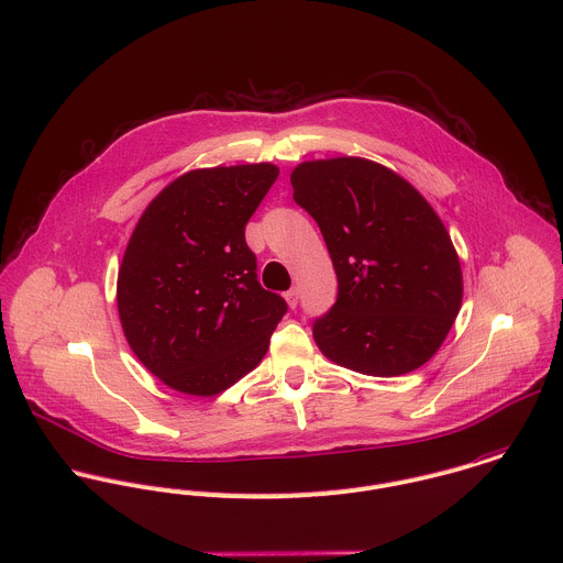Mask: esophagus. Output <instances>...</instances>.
Listing matches in <instances>:
<instances>
[{"mask_svg": "<svg viewBox=\"0 0 563 563\" xmlns=\"http://www.w3.org/2000/svg\"><path fill=\"white\" fill-rule=\"evenodd\" d=\"M286 301H288L290 308H297V303H299V290H297V288H290V290L286 292Z\"/></svg>", "mask_w": 563, "mask_h": 563, "instance_id": "1", "label": "esophagus"}]
</instances>
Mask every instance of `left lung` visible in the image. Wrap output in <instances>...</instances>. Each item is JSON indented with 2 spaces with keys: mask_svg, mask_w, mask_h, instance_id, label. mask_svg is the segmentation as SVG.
Returning <instances> with one entry per match:
<instances>
[{
  "mask_svg": "<svg viewBox=\"0 0 563 563\" xmlns=\"http://www.w3.org/2000/svg\"><path fill=\"white\" fill-rule=\"evenodd\" d=\"M290 185L339 279L336 303L312 328L323 356L367 376L424 365L462 306L460 257L433 207L389 167L356 156L306 161Z\"/></svg>",
  "mask_w": 563,
  "mask_h": 563,
  "instance_id": "1",
  "label": "left lung"
}]
</instances>
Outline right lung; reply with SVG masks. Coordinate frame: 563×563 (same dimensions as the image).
Here are the masks:
<instances>
[{
	"label": "right lung",
	"instance_id": "right-lung-1",
	"mask_svg": "<svg viewBox=\"0 0 563 563\" xmlns=\"http://www.w3.org/2000/svg\"><path fill=\"white\" fill-rule=\"evenodd\" d=\"M279 176L273 163L194 169L143 211L117 306L136 358L165 385L216 396L264 358L286 301L257 282L244 227Z\"/></svg>",
	"mask_w": 563,
	"mask_h": 563
}]
</instances>
